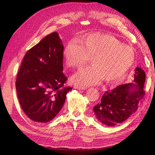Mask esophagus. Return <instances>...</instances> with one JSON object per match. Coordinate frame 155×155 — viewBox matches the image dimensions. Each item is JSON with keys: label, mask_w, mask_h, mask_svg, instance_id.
Instances as JSON below:
<instances>
[{"label": "esophagus", "mask_w": 155, "mask_h": 155, "mask_svg": "<svg viewBox=\"0 0 155 155\" xmlns=\"http://www.w3.org/2000/svg\"><path fill=\"white\" fill-rule=\"evenodd\" d=\"M74 88L76 89H78V90H85L87 88L85 87H81V86H75Z\"/></svg>", "instance_id": "esophagus-1"}]
</instances>
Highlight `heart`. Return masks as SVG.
Here are the masks:
<instances>
[{"label":"heart","mask_w":155,"mask_h":155,"mask_svg":"<svg viewBox=\"0 0 155 155\" xmlns=\"http://www.w3.org/2000/svg\"><path fill=\"white\" fill-rule=\"evenodd\" d=\"M68 68H79L91 59L92 66L84 68L74 75L72 82L78 85L91 86L103 79L107 83L120 80L127 74L135 61V51L123 45L113 35L95 33L70 41L63 52Z\"/></svg>","instance_id":"b5f03b06"}]
</instances>
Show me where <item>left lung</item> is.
<instances>
[{
	"instance_id": "8db88e82",
	"label": "left lung",
	"mask_w": 155,
	"mask_h": 155,
	"mask_svg": "<svg viewBox=\"0 0 155 155\" xmlns=\"http://www.w3.org/2000/svg\"><path fill=\"white\" fill-rule=\"evenodd\" d=\"M145 74L139 67L134 70V83H124L106 91L93 108L97 120L107 126L123 122L138 109L145 95Z\"/></svg>"
}]
</instances>
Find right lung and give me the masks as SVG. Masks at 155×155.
Wrapping results in <instances>:
<instances>
[{
	"instance_id": "1",
	"label": "right lung",
	"mask_w": 155,
	"mask_h": 155,
	"mask_svg": "<svg viewBox=\"0 0 155 155\" xmlns=\"http://www.w3.org/2000/svg\"><path fill=\"white\" fill-rule=\"evenodd\" d=\"M64 46L57 32L46 36L27 51L17 74L18 101L31 120L46 123L63 107L72 87H65L63 73Z\"/></svg>"
}]
</instances>
